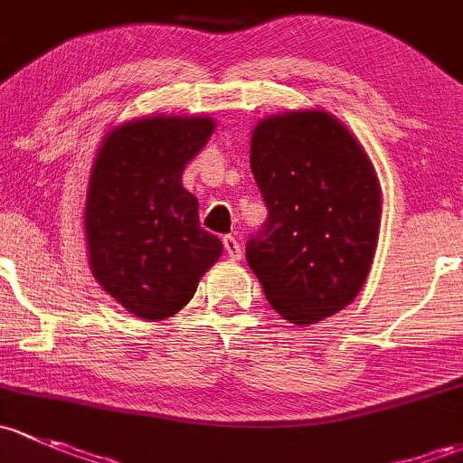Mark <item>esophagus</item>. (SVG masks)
Segmentation results:
<instances>
[{
  "mask_svg": "<svg viewBox=\"0 0 463 463\" xmlns=\"http://www.w3.org/2000/svg\"><path fill=\"white\" fill-rule=\"evenodd\" d=\"M222 245H225L227 256H230L232 260H238L242 256V245H241V242H238V238L225 236V238H222Z\"/></svg>",
  "mask_w": 463,
  "mask_h": 463,
  "instance_id": "34e87169",
  "label": "esophagus"
}]
</instances>
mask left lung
Listing matches in <instances>:
<instances>
[{"label":"left lung","instance_id":"1","mask_svg":"<svg viewBox=\"0 0 463 463\" xmlns=\"http://www.w3.org/2000/svg\"><path fill=\"white\" fill-rule=\"evenodd\" d=\"M250 166L267 204L247 263L271 307L312 326L365 285L381 230V184L354 133L323 109L267 116L251 131Z\"/></svg>","mask_w":463,"mask_h":463}]
</instances>
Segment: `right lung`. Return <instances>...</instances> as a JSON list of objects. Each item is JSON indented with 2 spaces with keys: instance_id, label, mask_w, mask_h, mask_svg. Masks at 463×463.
<instances>
[{
  "instance_id": "1",
  "label": "right lung",
  "mask_w": 463,
  "mask_h": 463,
  "mask_svg": "<svg viewBox=\"0 0 463 463\" xmlns=\"http://www.w3.org/2000/svg\"><path fill=\"white\" fill-rule=\"evenodd\" d=\"M209 116H149L102 137L84 204L89 267L102 289L142 321L184 307L222 242L198 221L183 171L212 137Z\"/></svg>"
}]
</instances>
